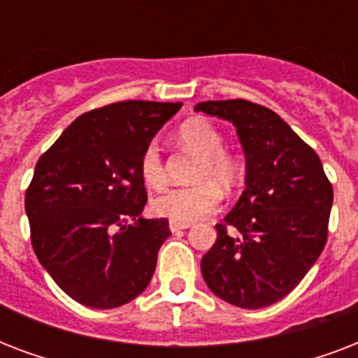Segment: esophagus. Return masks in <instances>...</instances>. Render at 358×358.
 <instances>
[{
  "label": "esophagus",
  "mask_w": 358,
  "mask_h": 358,
  "mask_svg": "<svg viewBox=\"0 0 358 358\" xmlns=\"http://www.w3.org/2000/svg\"><path fill=\"white\" fill-rule=\"evenodd\" d=\"M189 227H191L189 223H174V221H171V223H169V229H171V232H180V230L189 229Z\"/></svg>",
  "instance_id": "1"
}]
</instances>
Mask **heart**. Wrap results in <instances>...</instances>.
Returning <instances> with one entry per match:
<instances>
[{
  "mask_svg": "<svg viewBox=\"0 0 358 358\" xmlns=\"http://www.w3.org/2000/svg\"><path fill=\"white\" fill-rule=\"evenodd\" d=\"M178 137L182 145L202 156L195 174L201 184L163 191L152 199L150 208L157 217L171 219L174 223H193L217 210L221 204V191L217 186L223 189L234 187L241 174V167L234 156L223 150V135L208 120H187L180 126ZM139 173L148 187L157 189L165 185L167 174L156 143L145 146L139 159ZM215 183L218 185L215 186Z\"/></svg>",
  "mask_w": 358,
  "mask_h": 358,
  "instance_id": "obj_1",
  "label": "heart"
}]
</instances>
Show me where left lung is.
<instances>
[{"label":"left lung","instance_id":"1","mask_svg":"<svg viewBox=\"0 0 358 358\" xmlns=\"http://www.w3.org/2000/svg\"><path fill=\"white\" fill-rule=\"evenodd\" d=\"M195 111L234 124L245 189L202 256L208 288L239 308L277 303L303 280L327 241L333 185L320 157L275 111L247 100L201 102Z\"/></svg>","mask_w":358,"mask_h":358}]
</instances>
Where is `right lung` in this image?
<instances>
[{"label":"right lung","instance_id":"right-lung-1","mask_svg":"<svg viewBox=\"0 0 358 358\" xmlns=\"http://www.w3.org/2000/svg\"><path fill=\"white\" fill-rule=\"evenodd\" d=\"M182 103L128 100L81 115L36 163L25 191L31 243L59 288L91 308L143 294L167 219H143L141 154Z\"/></svg>","mask_w":358,"mask_h":358}]
</instances>
